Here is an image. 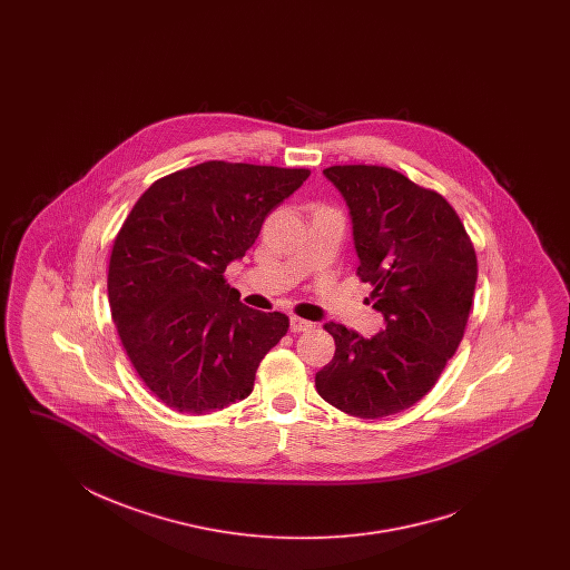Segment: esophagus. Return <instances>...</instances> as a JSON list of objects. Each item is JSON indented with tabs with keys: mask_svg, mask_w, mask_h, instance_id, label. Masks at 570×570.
I'll return each mask as SVG.
<instances>
[{
	"mask_svg": "<svg viewBox=\"0 0 570 570\" xmlns=\"http://www.w3.org/2000/svg\"><path fill=\"white\" fill-rule=\"evenodd\" d=\"M311 328H313V324L307 322V320H303V317H296V315L291 317V332H305V330Z\"/></svg>",
	"mask_w": 570,
	"mask_h": 570,
	"instance_id": "1",
	"label": "esophagus"
}]
</instances>
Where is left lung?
<instances>
[{"label": "left lung", "instance_id": "8db88e82", "mask_svg": "<svg viewBox=\"0 0 570 570\" xmlns=\"http://www.w3.org/2000/svg\"><path fill=\"white\" fill-rule=\"evenodd\" d=\"M324 175L345 196L360 257L386 328L372 338L324 326L336 351L315 374L320 397L355 417H384L424 397L464 338L479 276L455 208L431 188L380 165H334Z\"/></svg>", "mask_w": 570, "mask_h": 570}]
</instances>
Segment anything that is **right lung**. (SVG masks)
<instances>
[{
  "label": "right lung",
  "instance_id": "obj_1",
  "mask_svg": "<svg viewBox=\"0 0 570 570\" xmlns=\"http://www.w3.org/2000/svg\"><path fill=\"white\" fill-rule=\"evenodd\" d=\"M309 175L207 160L156 179L127 215L110 253L108 303L129 362L167 407L208 414L253 393L261 360L291 322L242 305L225 267Z\"/></svg>",
  "mask_w": 570,
  "mask_h": 570
}]
</instances>
